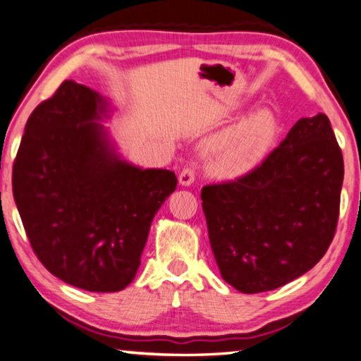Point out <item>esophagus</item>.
<instances>
[{"label": "esophagus", "instance_id": "esophagus-1", "mask_svg": "<svg viewBox=\"0 0 361 361\" xmlns=\"http://www.w3.org/2000/svg\"><path fill=\"white\" fill-rule=\"evenodd\" d=\"M195 180V169L193 168H184L179 174V184L184 187H189Z\"/></svg>", "mask_w": 361, "mask_h": 361}]
</instances>
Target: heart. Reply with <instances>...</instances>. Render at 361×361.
<instances>
[{
    "label": "heart",
    "mask_w": 361,
    "mask_h": 361,
    "mask_svg": "<svg viewBox=\"0 0 361 361\" xmlns=\"http://www.w3.org/2000/svg\"><path fill=\"white\" fill-rule=\"evenodd\" d=\"M279 137V120L260 107L241 122L219 133L210 146L212 169L219 176H244L262 163Z\"/></svg>",
    "instance_id": "heart-1"
}]
</instances>
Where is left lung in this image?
I'll use <instances>...</instances> for the list:
<instances>
[{"label": "left lung", "instance_id": "1", "mask_svg": "<svg viewBox=\"0 0 361 361\" xmlns=\"http://www.w3.org/2000/svg\"><path fill=\"white\" fill-rule=\"evenodd\" d=\"M343 158L327 116L300 118L264 163L205 185L202 207L224 281L243 293L280 288L311 270L336 234Z\"/></svg>", "mask_w": 361, "mask_h": 361}]
</instances>
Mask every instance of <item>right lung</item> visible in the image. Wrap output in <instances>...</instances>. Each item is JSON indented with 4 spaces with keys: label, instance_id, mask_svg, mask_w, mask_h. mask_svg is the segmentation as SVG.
<instances>
[{
    "label": "right lung",
    "instance_id": "obj_1",
    "mask_svg": "<svg viewBox=\"0 0 361 361\" xmlns=\"http://www.w3.org/2000/svg\"><path fill=\"white\" fill-rule=\"evenodd\" d=\"M111 107L68 80L35 107L13 166V193L44 267L76 288L120 291L140 267L151 221L176 190L168 169L123 161L101 123Z\"/></svg>",
    "mask_w": 361,
    "mask_h": 361
}]
</instances>
